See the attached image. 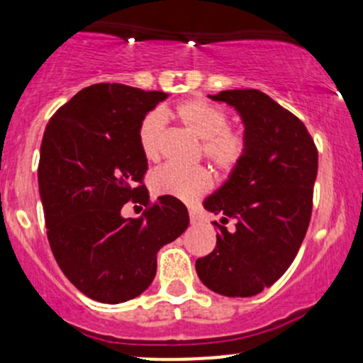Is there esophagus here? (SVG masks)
Instances as JSON below:
<instances>
[{"instance_id":"1","label":"esophagus","mask_w":363,"mask_h":363,"mask_svg":"<svg viewBox=\"0 0 363 363\" xmlns=\"http://www.w3.org/2000/svg\"><path fill=\"white\" fill-rule=\"evenodd\" d=\"M189 220H191V223H193V225H198V223L203 222V215L199 213L198 210H189Z\"/></svg>"}]
</instances>
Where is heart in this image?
I'll use <instances>...</instances> for the list:
<instances>
[{
    "mask_svg": "<svg viewBox=\"0 0 363 363\" xmlns=\"http://www.w3.org/2000/svg\"><path fill=\"white\" fill-rule=\"evenodd\" d=\"M174 114L179 123L196 138L201 140V155L222 176H230L242 164L247 152V138L240 129L227 126V114L203 99H189L177 104ZM165 131V116L152 111L141 119L138 143L145 158L157 160L160 155ZM210 172L203 167L177 169L172 165L155 170L150 177V187L158 196H172L181 201H194L210 191Z\"/></svg>",
    "mask_w": 363,
    "mask_h": 363,
    "instance_id": "1",
    "label": "heart"
}]
</instances>
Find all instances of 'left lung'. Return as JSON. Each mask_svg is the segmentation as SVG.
Returning <instances> with one entry per match:
<instances>
[{
	"instance_id": "left-lung-1",
	"label": "left lung",
	"mask_w": 363,
	"mask_h": 363,
	"mask_svg": "<svg viewBox=\"0 0 363 363\" xmlns=\"http://www.w3.org/2000/svg\"><path fill=\"white\" fill-rule=\"evenodd\" d=\"M210 99L235 107L247 152L228 181L208 196L216 245L196 261L199 280L227 297H252L289 269L312 213L318 148L303 123L259 90H223ZM228 219L234 229L224 225Z\"/></svg>"
}]
</instances>
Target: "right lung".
<instances>
[{
    "label": "right lung",
    "instance_id": "right-lung-1",
    "mask_svg": "<svg viewBox=\"0 0 363 363\" xmlns=\"http://www.w3.org/2000/svg\"><path fill=\"white\" fill-rule=\"evenodd\" d=\"M165 91L97 83L61 106L45 126L39 193L51 251L61 272L86 297L119 303L138 297L157 273V252L189 225L184 203L150 201L148 162L138 126ZM131 199L147 206L123 219Z\"/></svg>",
    "mask_w": 363,
    "mask_h": 363
}]
</instances>
